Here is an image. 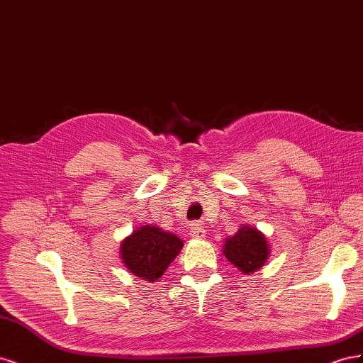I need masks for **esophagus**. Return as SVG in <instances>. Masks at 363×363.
I'll return each instance as SVG.
<instances>
[{
	"instance_id": "34e87169",
	"label": "esophagus",
	"mask_w": 363,
	"mask_h": 363,
	"mask_svg": "<svg viewBox=\"0 0 363 363\" xmlns=\"http://www.w3.org/2000/svg\"><path fill=\"white\" fill-rule=\"evenodd\" d=\"M189 235L192 238H204V228L200 223H192L189 225Z\"/></svg>"
}]
</instances>
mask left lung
<instances>
[{
	"label": "left lung",
	"mask_w": 363,
	"mask_h": 363,
	"mask_svg": "<svg viewBox=\"0 0 363 363\" xmlns=\"http://www.w3.org/2000/svg\"><path fill=\"white\" fill-rule=\"evenodd\" d=\"M267 239L259 230L244 225L238 233L225 240L224 256L244 274L255 272L268 259Z\"/></svg>",
	"instance_id": "1"
}]
</instances>
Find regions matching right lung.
<instances>
[{"label": "right lung", "mask_w": 363, "mask_h": 363, "mask_svg": "<svg viewBox=\"0 0 363 363\" xmlns=\"http://www.w3.org/2000/svg\"><path fill=\"white\" fill-rule=\"evenodd\" d=\"M182 247L183 242L179 236L163 232L155 225H145L135 230L133 235L124 240L121 256L131 274L152 281L160 279Z\"/></svg>", "instance_id": "1"}]
</instances>
